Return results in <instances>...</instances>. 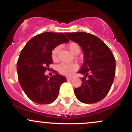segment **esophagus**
I'll return each instance as SVG.
<instances>
[{
  "label": "esophagus",
  "mask_w": 132,
  "mask_h": 132,
  "mask_svg": "<svg viewBox=\"0 0 132 132\" xmlns=\"http://www.w3.org/2000/svg\"><path fill=\"white\" fill-rule=\"evenodd\" d=\"M66 79H67L68 81H70V80H71L72 79V77H67Z\"/></svg>",
  "instance_id": "esophagus-1"
}]
</instances>
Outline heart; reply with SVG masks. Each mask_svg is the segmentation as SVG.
Returning a JSON list of instances; mask_svg holds the SVG:
<instances>
[{
    "instance_id": "heart-1",
    "label": "heart",
    "mask_w": 132,
    "mask_h": 132,
    "mask_svg": "<svg viewBox=\"0 0 132 132\" xmlns=\"http://www.w3.org/2000/svg\"><path fill=\"white\" fill-rule=\"evenodd\" d=\"M68 48L69 49V50L71 51V53L72 54H73L74 55H78L79 54L80 51V47L79 46L78 44L76 43H71L68 45ZM59 51V47H56L53 50L52 53H51V56L53 60H56L57 58V53ZM58 71L60 72H61L62 74L67 76L71 75L73 72L76 69V66L75 64H65V63H61L57 67Z\"/></svg>"
}]
</instances>
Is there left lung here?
<instances>
[{
	"label": "left lung",
	"instance_id": "left-lung-1",
	"mask_svg": "<svg viewBox=\"0 0 132 132\" xmlns=\"http://www.w3.org/2000/svg\"><path fill=\"white\" fill-rule=\"evenodd\" d=\"M65 35L78 43L84 53V63L78 73L84 75L85 78H81V86L74 90L76 98L84 104L99 102L109 92L114 79L116 60L113 54L101 39L90 33Z\"/></svg>",
	"mask_w": 132,
	"mask_h": 132
}]
</instances>
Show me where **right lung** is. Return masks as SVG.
<instances>
[{
    "label": "right lung",
    "instance_id": "1",
    "mask_svg": "<svg viewBox=\"0 0 132 132\" xmlns=\"http://www.w3.org/2000/svg\"><path fill=\"white\" fill-rule=\"evenodd\" d=\"M69 41L62 33L45 32L33 37L22 49L16 63L18 78L23 90L33 102L48 104L56 99L66 77L56 73L49 78L45 72L53 63L52 51Z\"/></svg>",
    "mask_w": 132,
    "mask_h": 132
}]
</instances>
